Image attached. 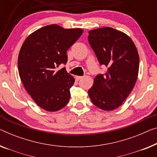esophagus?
I'll list each match as a JSON object with an SVG mask.
<instances>
[{
    "mask_svg": "<svg viewBox=\"0 0 157 157\" xmlns=\"http://www.w3.org/2000/svg\"><path fill=\"white\" fill-rule=\"evenodd\" d=\"M83 78V77L82 76H76V79L77 80H79V79H82Z\"/></svg>",
    "mask_w": 157,
    "mask_h": 157,
    "instance_id": "esophagus-1",
    "label": "esophagus"
}]
</instances>
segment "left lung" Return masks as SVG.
Here are the masks:
<instances>
[{
  "instance_id": "left-lung-1",
  "label": "left lung",
  "mask_w": 157,
  "mask_h": 157,
  "mask_svg": "<svg viewBox=\"0 0 157 157\" xmlns=\"http://www.w3.org/2000/svg\"><path fill=\"white\" fill-rule=\"evenodd\" d=\"M88 40L100 64L108 67L106 73L94 79L89 97L98 108L113 111L123 104L136 82L138 51L129 36L109 27L89 31Z\"/></svg>"
}]
</instances>
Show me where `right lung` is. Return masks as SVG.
Returning <instances> with one entry per match:
<instances>
[{
    "label": "right lung",
    "mask_w": 157,
    "mask_h": 157,
    "mask_svg": "<svg viewBox=\"0 0 157 157\" xmlns=\"http://www.w3.org/2000/svg\"><path fill=\"white\" fill-rule=\"evenodd\" d=\"M82 33L79 28L50 25L32 32L22 44L17 60L19 75L27 93L46 111H59L69 101L75 78L65 67H57L66 63L67 51Z\"/></svg>",
    "instance_id": "add662e5"
}]
</instances>
